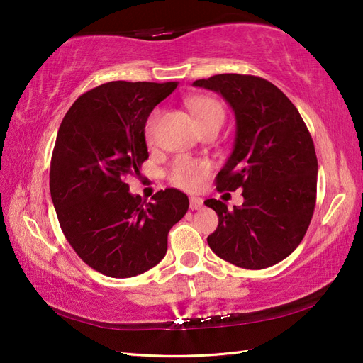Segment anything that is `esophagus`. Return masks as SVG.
Listing matches in <instances>:
<instances>
[{
    "mask_svg": "<svg viewBox=\"0 0 363 363\" xmlns=\"http://www.w3.org/2000/svg\"><path fill=\"white\" fill-rule=\"evenodd\" d=\"M191 211H200L203 207V200L199 199V196H191V203H189Z\"/></svg>",
    "mask_w": 363,
    "mask_h": 363,
    "instance_id": "34e87169",
    "label": "esophagus"
}]
</instances>
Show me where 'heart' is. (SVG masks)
I'll list each match as a JSON object with an SVG mask.
<instances>
[{"mask_svg": "<svg viewBox=\"0 0 363 363\" xmlns=\"http://www.w3.org/2000/svg\"><path fill=\"white\" fill-rule=\"evenodd\" d=\"M189 107L199 123L208 118H224L223 107L219 106V103H216L215 100H211V98H204V96L194 98V100H191L189 103ZM157 116H159L157 112L152 113L145 125V138L148 142H151L152 138H155V127L157 123ZM207 174H208V164L206 162L194 160L189 157H180L172 164L171 180L174 184L180 186V188L195 189L199 188L200 183L203 182V179Z\"/></svg>", "mask_w": 363, "mask_h": 363, "instance_id": "heart-1", "label": "heart"}]
</instances>
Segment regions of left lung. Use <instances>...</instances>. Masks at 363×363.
Instances as JSON below:
<instances>
[{
	"instance_id": "1",
	"label": "left lung",
	"mask_w": 363,
	"mask_h": 363,
	"mask_svg": "<svg viewBox=\"0 0 363 363\" xmlns=\"http://www.w3.org/2000/svg\"><path fill=\"white\" fill-rule=\"evenodd\" d=\"M195 87L221 95L236 119L233 150L218 172V191L242 188V206L211 199L218 215L207 244L218 257L263 269L300 245L316 201L318 160L303 118L277 86L255 75L218 74Z\"/></svg>"
}]
</instances>
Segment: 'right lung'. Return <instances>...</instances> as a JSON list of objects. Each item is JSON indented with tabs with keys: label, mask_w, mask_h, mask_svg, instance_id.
<instances>
[{
	"label": "right lung",
	"mask_w": 363,
	"mask_h": 363,
	"mask_svg": "<svg viewBox=\"0 0 363 363\" xmlns=\"http://www.w3.org/2000/svg\"><path fill=\"white\" fill-rule=\"evenodd\" d=\"M177 82H111L83 94L65 115L50 168V192L62 232L95 271L128 279L167 255L168 233L189 208L179 189L152 201L130 192L125 179L148 159L150 113Z\"/></svg>",
	"instance_id": "obj_1"
}]
</instances>
